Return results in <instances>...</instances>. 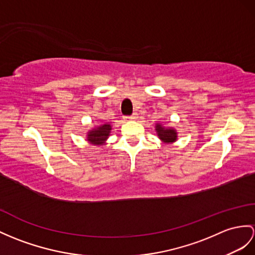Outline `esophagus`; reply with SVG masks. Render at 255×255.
<instances>
[{
  "label": "esophagus",
  "instance_id": "34e87169",
  "mask_svg": "<svg viewBox=\"0 0 255 255\" xmlns=\"http://www.w3.org/2000/svg\"><path fill=\"white\" fill-rule=\"evenodd\" d=\"M138 118V115L136 114V113H134L133 115H131V116H128V117H126V120H128V121H132V120H136Z\"/></svg>",
  "mask_w": 255,
  "mask_h": 255
}]
</instances>
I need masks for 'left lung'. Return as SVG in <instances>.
Masks as SVG:
<instances>
[{
  "label": "left lung",
  "instance_id": "left-lung-1",
  "mask_svg": "<svg viewBox=\"0 0 255 255\" xmlns=\"http://www.w3.org/2000/svg\"><path fill=\"white\" fill-rule=\"evenodd\" d=\"M156 131L159 138L165 144H171L177 139V132L173 128H164L162 124H156Z\"/></svg>",
  "mask_w": 255,
  "mask_h": 255
}]
</instances>
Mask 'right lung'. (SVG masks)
<instances>
[{
    "instance_id": "1",
    "label": "right lung",
    "mask_w": 255,
    "mask_h": 255,
    "mask_svg": "<svg viewBox=\"0 0 255 255\" xmlns=\"http://www.w3.org/2000/svg\"><path fill=\"white\" fill-rule=\"evenodd\" d=\"M111 131V126L109 123H105L102 124L95 128L91 129L90 132H88V141H90V144L93 145H104L105 141L107 140L108 136L110 135Z\"/></svg>"
}]
</instances>
